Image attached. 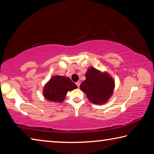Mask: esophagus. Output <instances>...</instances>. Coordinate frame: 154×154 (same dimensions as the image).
Here are the masks:
<instances>
[{
    "instance_id": "1",
    "label": "esophagus",
    "mask_w": 154,
    "mask_h": 154,
    "mask_svg": "<svg viewBox=\"0 0 154 154\" xmlns=\"http://www.w3.org/2000/svg\"><path fill=\"white\" fill-rule=\"evenodd\" d=\"M76 85H77V87L79 88V87L80 86V82H76Z\"/></svg>"
}]
</instances>
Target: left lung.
<instances>
[{
    "label": "left lung",
    "mask_w": 154,
    "mask_h": 154,
    "mask_svg": "<svg viewBox=\"0 0 154 154\" xmlns=\"http://www.w3.org/2000/svg\"><path fill=\"white\" fill-rule=\"evenodd\" d=\"M114 79L107 72H103L94 67H90L85 73V80L80 85L91 103L97 105L106 103L113 93Z\"/></svg>",
    "instance_id": "obj_1"
}]
</instances>
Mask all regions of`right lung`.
<instances>
[{"instance_id":"obj_1","label":"right lung","mask_w":154,"mask_h":154,"mask_svg":"<svg viewBox=\"0 0 154 154\" xmlns=\"http://www.w3.org/2000/svg\"><path fill=\"white\" fill-rule=\"evenodd\" d=\"M77 88L70 78L55 75L52 77L43 88V94L46 100L52 103L63 102L69 91Z\"/></svg>"}]
</instances>
